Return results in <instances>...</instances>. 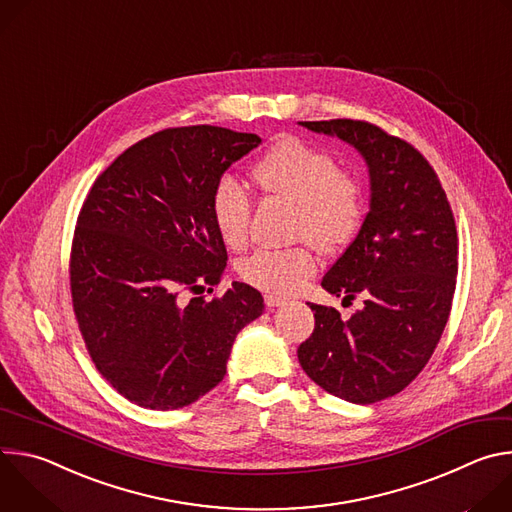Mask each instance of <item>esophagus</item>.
Returning <instances> with one entry per match:
<instances>
[{
	"mask_svg": "<svg viewBox=\"0 0 512 512\" xmlns=\"http://www.w3.org/2000/svg\"><path fill=\"white\" fill-rule=\"evenodd\" d=\"M285 300L283 298H279V296H273V294H267L265 296V306L267 308H277V306H281Z\"/></svg>",
	"mask_w": 512,
	"mask_h": 512,
	"instance_id": "esophagus-1",
	"label": "esophagus"
}]
</instances>
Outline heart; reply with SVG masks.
I'll return each mask as SVG.
<instances>
[{"label": "heart", "instance_id": "b5f03b06", "mask_svg": "<svg viewBox=\"0 0 512 512\" xmlns=\"http://www.w3.org/2000/svg\"><path fill=\"white\" fill-rule=\"evenodd\" d=\"M255 182L269 194L298 206L294 235L320 251L344 249L364 216V192L356 178L340 172L338 162L306 141L285 137L253 168ZM251 198L233 176L218 178L210 194V212L218 237L229 249L245 247L251 225ZM316 271L310 247L259 249L241 261V277L269 294H291Z\"/></svg>", "mask_w": 512, "mask_h": 512}]
</instances>
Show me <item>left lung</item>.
I'll return each mask as SVG.
<instances>
[{
	"label": "left lung",
	"instance_id": "left-lung-1",
	"mask_svg": "<svg viewBox=\"0 0 512 512\" xmlns=\"http://www.w3.org/2000/svg\"><path fill=\"white\" fill-rule=\"evenodd\" d=\"M338 137L369 170V214L322 279L328 294L360 296L348 320L310 304L316 326L300 344L306 375L334 397L369 405L403 391L427 364L446 328L458 275V235L446 192L427 160L377 125L300 121Z\"/></svg>",
	"mask_w": 512,
	"mask_h": 512
}]
</instances>
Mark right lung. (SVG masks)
<instances>
[{
  "label": "right lung",
  "instance_id": "right-lung-1",
  "mask_svg": "<svg viewBox=\"0 0 512 512\" xmlns=\"http://www.w3.org/2000/svg\"><path fill=\"white\" fill-rule=\"evenodd\" d=\"M259 143L214 125L158 131L125 150L83 204L72 306L99 373L141 407L180 409L214 389L237 334L265 310L239 281L223 298L182 300L184 289L204 291L225 273L210 194Z\"/></svg>",
  "mask_w": 512,
  "mask_h": 512
}]
</instances>
